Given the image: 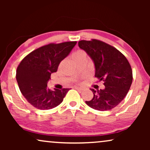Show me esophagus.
Here are the masks:
<instances>
[{"label":"esophagus","instance_id":"1","mask_svg":"<svg viewBox=\"0 0 150 150\" xmlns=\"http://www.w3.org/2000/svg\"><path fill=\"white\" fill-rule=\"evenodd\" d=\"M74 89L79 90V91H83V88L79 87H74Z\"/></svg>","mask_w":150,"mask_h":150}]
</instances>
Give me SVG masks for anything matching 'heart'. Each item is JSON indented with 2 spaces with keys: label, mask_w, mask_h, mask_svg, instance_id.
<instances>
[{
  "label": "heart",
  "mask_w": 150,
  "mask_h": 150,
  "mask_svg": "<svg viewBox=\"0 0 150 150\" xmlns=\"http://www.w3.org/2000/svg\"><path fill=\"white\" fill-rule=\"evenodd\" d=\"M85 53H84L83 51L82 50H78L76 52H74L72 54V58L74 61H76L79 59L85 58Z\"/></svg>",
  "instance_id": "1"
}]
</instances>
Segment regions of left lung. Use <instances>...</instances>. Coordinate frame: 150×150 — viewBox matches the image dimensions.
<instances>
[{
  "label": "left lung",
  "instance_id": "8db88e82",
  "mask_svg": "<svg viewBox=\"0 0 150 150\" xmlns=\"http://www.w3.org/2000/svg\"><path fill=\"white\" fill-rule=\"evenodd\" d=\"M79 46L93 61L95 76L105 86L104 89H91L93 98L85 103L98 110H111L124 99L132 85L130 63L122 53L101 41L81 40Z\"/></svg>",
  "mask_w": 150,
  "mask_h": 150
}]
</instances>
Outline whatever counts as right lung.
<instances>
[{
  "mask_svg": "<svg viewBox=\"0 0 150 150\" xmlns=\"http://www.w3.org/2000/svg\"><path fill=\"white\" fill-rule=\"evenodd\" d=\"M76 42L50 44L36 49L24 57L16 71L20 90L27 101L38 109L48 110L63 102L69 89L47 87L51 74L56 72L59 65L68 56Z\"/></svg>",
  "mask_w": 150,
  "mask_h": 150,
  "instance_id": "obj_1",
  "label": "right lung"
}]
</instances>
